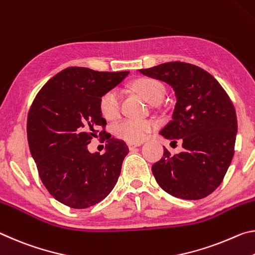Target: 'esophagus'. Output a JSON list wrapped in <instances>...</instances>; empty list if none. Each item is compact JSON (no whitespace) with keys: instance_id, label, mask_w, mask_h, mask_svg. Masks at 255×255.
Listing matches in <instances>:
<instances>
[{"instance_id":"esophagus-1","label":"esophagus","mask_w":255,"mask_h":255,"mask_svg":"<svg viewBox=\"0 0 255 255\" xmlns=\"http://www.w3.org/2000/svg\"><path fill=\"white\" fill-rule=\"evenodd\" d=\"M141 144H142L141 142H136V143H134V142H128V149H130V150H134L136 147H140Z\"/></svg>"}]
</instances>
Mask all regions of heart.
I'll use <instances>...</instances> for the list:
<instances>
[{
    "mask_svg": "<svg viewBox=\"0 0 255 255\" xmlns=\"http://www.w3.org/2000/svg\"><path fill=\"white\" fill-rule=\"evenodd\" d=\"M133 88L142 96L151 105L160 104L165 97V88L160 82L153 79L144 78L134 82ZM121 95L116 89L108 90L99 100V110L104 118L114 120L120 114ZM156 127L151 120H131L120 121L113 127L115 135L128 142H141Z\"/></svg>",
    "mask_w": 255,
    "mask_h": 255,
    "instance_id": "1",
    "label": "heart"
}]
</instances>
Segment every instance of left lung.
Returning <instances> with one entry per match:
<instances>
[{
	"mask_svg": "<svg viewBox=\"0 0 255 255\" xmlns=\"http://www.w3.org/2000/svg\"><path fill=\"white\" fill-rule=\"evenodd\" d=\"M139 72L167 83L176 97L172 121L160 135L181 140L184 150L170 155L164 148V156L151 167L157 183L179 199L208 197L223 182L234 156L237 119L232 100L219 82L197 65L168 62Z\"/></svg>",
	"mask_w": 255,
	"mask_h": 255,
	"instance_id": "left-lung-1",
	"label": "left lung"
}]
</instances>
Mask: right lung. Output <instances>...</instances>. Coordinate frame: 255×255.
<instances>
[{"mask_svg": "<svg viewBox=\"0 0 255 255\" xmlns=\"http://www.w3.org/2000/svg\"><path fill=\"white\" fill-rule=\"evenodd\" d=\"M128 73L72 66L46 82L33 100L27 122L29 149L43 184L65 206L74 209L95 206L118 182L128 153L124 141L106 134L103 155L89 152L88 144L96 128L106 125L99 110L100 98Z\"/></svg>", "mask_w": 255, "mask_h": 255, "instance_id": "add662e5", "label": "right lung"}]
</instances>
